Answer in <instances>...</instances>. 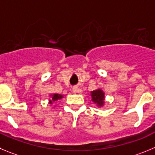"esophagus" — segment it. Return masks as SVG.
Returning a JSON list of instances; mask_svg holds the SVG:
<instances>
[{
  "mask_svg": "<svg viewBox=\"0 0 155 155\" xmlns=\"http://www.w3.org/2000/svg\"><path fill=\"white\" fill-rule=\"evenodd\" d=\"M73 92H74V93H76V92H79V89H78L77 87H75V88H73Z\"/></svg>",
  "mask_w": 155,
  "mask_h": 155,
  "instance_id": "obj_1",
  "label": "esophagus"
}]
</instances>
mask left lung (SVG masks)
Listing matches in <instances>:
<instances>
[{
    "label": "left lung",
    "mask_w": 155,
    "mask_h": 155,
    "mask_svg": "<svg viewBox=\"0 0 155 155\" xmlns=\"http://www.w3.org/2000/svg\"><path fill=\"white\" fill-rule=\"evenodd\" d=\"M92 99L98 106H102L104 105V101H105V93L102 92L101 89H97V90L92 91Z\"/></svg>",
    "instance_id": "8db88e82"
}]
</instances>
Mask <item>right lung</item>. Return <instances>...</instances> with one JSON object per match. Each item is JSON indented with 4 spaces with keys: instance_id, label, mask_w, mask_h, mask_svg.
Masks as SVG:
<instances>
[{
    "instance_id": "1",
    "label": "right lung",
    "mask_w": 155,
    "mask_h": 155,
    "mask_svg": "<svg viewBox=\"0 0 155 155\" xmlns=\"http://www.w3.org/2000/svg\"><path fill=\"white\" fill-rule=\"evenodd\" d=\"M63 98V95H59V94H53V96H52V100L49 101V103L52 104L53 102H56V101L59 100V99H61Z\"/></svg>"
}]
</instances>
